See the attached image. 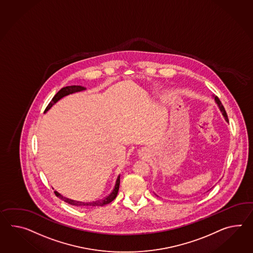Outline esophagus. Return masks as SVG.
<instances>
[{"label": "esophagus", "instance_id": "obj_1", "mask_svg": "<svg viewBox=\"0 0 253 253\" xmlns=\"http://www.w3.org/2000/svg\"><path fill=\"white\" fill-rule=\"evenodd\" d=\"M147 153V149L146 148H142L141 150H139V154L140 155H145Z\"/></svg>", "mask_w": 253, "mask_h": 253}]
</instances>
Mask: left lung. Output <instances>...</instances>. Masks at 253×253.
Masks as SVG:
<instances>
[{"mask_svg": "<svg viewBox=\"0 0 253 253\" xmlns=\"http://www.w3.org/2000/svg\"><path fill=\"white\" fill-rule=\"evenodd\" d=\"M215 99H216V102L217 103V105L219 106V109H220V111H222V114L224 115V117H225V119H226V121L227 122H228V115H227V112H226V111H225V109H224V107H223V105H222L221 101L218 99V98L217 97H216L215 98Z\"/></svg>", "mask_w": 253, "mask_h": 253, "instance_id": "1", "label": "left lung"}]
</instances>
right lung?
Masks as SVG:
<instances>
[{
    "label": "right lung",
    "instance_id": "right-lung-1",
    "mask_svg": "<svg viewBox=\"0 0 253 253\" xmlns=\"http://www.w3.org/2000/svg\"><path fill=\"white\" fill-rule=\"evenodd\" d=\"M84 89H85V87H83V86H65V87H62L61 89L54 96V98L50 101L49 104L47 105V107L45 108V110H44L43 112L45 113L53 105L56 103V101H58V100L61 99V98H63V97L67 96L68 94L78 92V91H81V90H84ZM119 187H120V175L118 176L117 180H116V184H115V186H114L113 190H112V192H111L109 196H107V197L102 198V199H100V200L93 201V202H88V203H84V202H80V201H75V200H72V199H69V198H67V197L61 196L58 192L55 191V194H56V197L61 198L62 200H64L65 202L70 204V205H73V206H76V207H79V208L102 207V206H104V205L111 203V201H113V200L116 198L118 191H119Z\"/></svg>",
    "mask_w": 253,
    "mask_h": 253
}]
</instances>
